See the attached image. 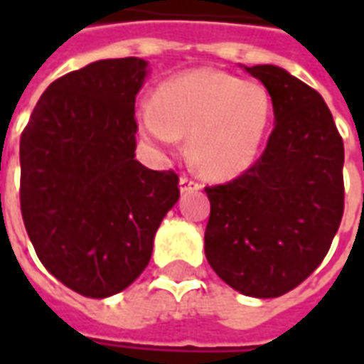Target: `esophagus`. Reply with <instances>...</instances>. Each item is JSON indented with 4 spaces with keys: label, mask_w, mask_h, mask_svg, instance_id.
<instances>
[{
    "label": "esophagus",
    "mask_w": 364,
    "mask_h": 364,
    "mask_svg": "<svg viewBox=\"0 0 364 364\" xmlns=\"http://www.w3.org/2000/svg\"><path fill=\"white\" fill-rule=\"evenodd\" d=\"M179 187H181V193H189V191H198L203 185H200L197 179L189 177V175H181V179H179Z\"/></svg>",
    "instance_id": "obj_1"
}]
</instances>
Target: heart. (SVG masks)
<instances>
[{
    "label": "heart",
    "instance_id": "b5f03b06",
    "mask_svg": "<svg viewBox=\"0 0 364 364\" xmlns=\"http://www.w3.org/2000/svg\"><path fill=\"white\" fill-rule=\"evenodd\" d=\"M271 97L257 82L200 68L169 80L138 111L146 140L169 148L189 134V151L208 177L226 179L252 166L271 120Z\"/></svg>",
    "mask_w": 364,
    "mask_h": 364
}]
</instances>
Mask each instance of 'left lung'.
<instances>
[{
    "mask_svg": "<svg viewBox=\"0 0 364 364\" xmlns=\"http://www.w3.org/2000/svg\"><path fill=\"white\" fill-rule=\"evenodd\" d=\"M245 72L267 87L274 128L253 166L205 187V253L234 290L277 298L316 271L341 224L343 140L310 85L269 64Z\"/></svg>",
    "mask_w": 364,
    "mask_h": 364,
    "instance_id": "1",
    "label": "left lung"
}]
</instances>
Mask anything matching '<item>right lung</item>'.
<instances>
[{
    "instance_id": "add662e5",
    "label": "right lung",
    "mask_w": 364,
    "mask_h": 364,
    "mask_svg": "<svg viewBox=\"0 0 364 364\" xmlns=\"http://www.w3.org/2000/svg\"><path fill=\"white\" fill-rule=\"evenodd\" d=\"M140 58L99 60L62 75L21 134V214L38 259L83 296H112L150 263L179 198V175L134 159Z\"/></svg>"
}]
</instances>
